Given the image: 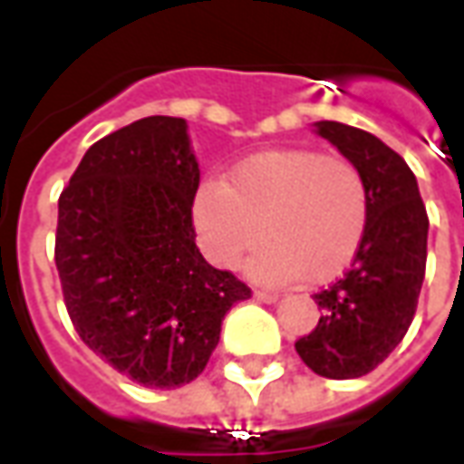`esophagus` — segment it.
<instances>
[{"mask_svg":"<svg viewBox=\"0 0 464 464\" xmlns=\"http://www.w3.org/2000/svg\"><path fill=\"white\" fill-rule=\"evenodd\" d=\"M255 299H256V302H262V304H276V302H279V294L262 292V289H256Z\"/></svg>","mask_w":464,"mask_h":464,"instance_id":"34e87169","label":"esophagus"}]
</instances>
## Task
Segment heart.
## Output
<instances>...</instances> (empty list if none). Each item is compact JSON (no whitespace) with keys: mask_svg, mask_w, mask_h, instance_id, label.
<instances>
[{"mask_svg":"<svg viewBox=\"0 0 464 464\" xmlns=\"http://www.w3.org/2000/svg\"><path fill=\"white\" fill-rule=\"evenodd\" d=\"M192 219L202 252L219 269H235L262 239L249 262L255 279L326 284L346 272L366 237V180L339 155L265 150L237 162L227 182H202Z\"/></svg>","mask_w":464,"mask_h":464,"instance_id":"heart-1","label":"heart"}]
</instances>
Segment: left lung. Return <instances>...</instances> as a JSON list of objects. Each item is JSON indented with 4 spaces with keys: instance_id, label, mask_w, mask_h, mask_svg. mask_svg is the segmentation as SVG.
<instances>
[{
    "instance_id": "1",
    "label": "left lung",
    "mask_w": 464,
    "mask_h": 464,
    "mask_svg": "<svg viewBox=\"0 0 464 464\" xmlns=\"http://www.w3.org/2000/svg\"><path fill=\"white\" fill-rule=\"evenodd\" d=\"M314 133L363 175L368 227L351 269L314 294L324 314L296 353L314 373L348 381L383 363L411 326L425 279L428 212L412 170L381 138L336 121L314 123Z\"/></svg>"
}]
</instances>
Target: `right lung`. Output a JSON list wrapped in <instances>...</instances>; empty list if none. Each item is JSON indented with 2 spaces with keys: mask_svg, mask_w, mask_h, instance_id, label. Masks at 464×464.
I'll use <instances>...</instances> for the list:
<instances>
[{
  "mask_svg": "<svg viewBox=\"0 0 464 464\" xmlns=\"http://www.w3.org/2000/svg\"><path fill=\"white\" fill-rule=\"evenodd\" d=\"M199 165L182 118L148 116L93 143L59 198L56 269L81 341L148 388L195 381L222 319L252 296L195 245Z\"/></svg>",
  "mask_w": 464,
  "mask_h": 464,
  "instance_id": "right-lung-1",
  "label": "right lung"
}]
</instances>
